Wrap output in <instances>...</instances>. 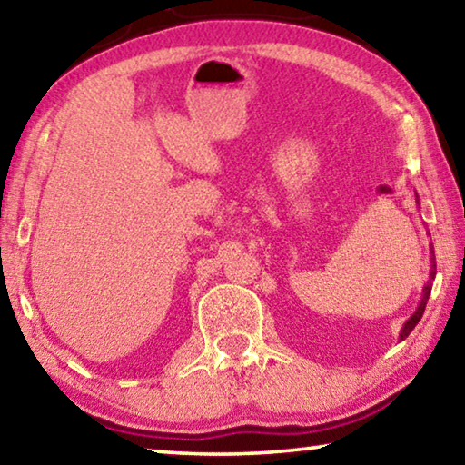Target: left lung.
<instances>
[{"label":"left lung","mask_w":465,"mask_h":465,"mask_svg":"<svg viewBox=\"0 0 465 465\" xmlns=\"http://www.w3.org/2000/svg\"><path fill=\"white\" fill-rule=\"evenodd\" d=\"M435 269H437V264H435V258H432V272H430V279H435ZM430 282H429V285L427 287H424V297H422V303L419 305V310H416V313H414V316L411 318V320H408L406 322V324H404V330H402V334H400V338H402V341H404V338L408 336V334H411L412 332V330H414V326L416 324H419V322H420V318H422V313H424V308H427V302H429V295H430Z\"/></svg>","instance_id":"obj_1"}]
</instances>
